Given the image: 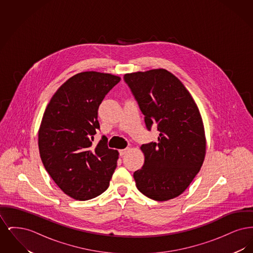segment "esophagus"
<instances>
[{
	"label": "esophagus",
	"mask_w": 253,
	"mask_h": 253,
	"mask_svg": "<svg viewBox=\"0 0 253 253\" xmlns=\"http://www.w3.org/2000/svg\"><path fill=\"white\" fill-rule=\"evenodd\" d=\"M129 151H130V148H126V149H122V150H120V156L122 157V156L126 155V154H127Z\"/></svg>",
	"instance_id": "obj_1"
}]
</instances>
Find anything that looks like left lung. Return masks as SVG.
<instances>
[{"label":"left lung","mask_w":253,"mask_h":253,"mask_svg":"<svg viewBox=\"0 0 253 253\" xmlns=\"http://www.w3.org/2000/svg\"><path fill=\"white\" fill-rule=\"evenodd\" d=\"M146 128L157 124V142L141 146L143 167L133 172L136 188L156 201L180 195L204 161V126L197 105L186 87L165 69L124 75Z\"/></svg>","instance_id":"1"}]
</instances>
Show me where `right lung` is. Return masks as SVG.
Masks as SVG:
<instances>
[{"instance_id": "obj_1", "label": "right lung", "mask_w": 253, "mask_h": 253, "mask_svg": "<svg viewBox=\"0 0 253 253\" xmlns=\"http://www.w3.org/2000/svg\"><path fill=\"white\" fill-rule=\"evenodd\" d=\"M121 78L104 73L77 74L52 96L39 131L42 164L60 190L76 200L98 196L109 187L119 152L108 148L99 130L97 111Z\"/></svg>"}]
</instances>
